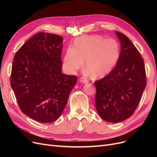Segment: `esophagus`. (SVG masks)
Returning <instances> with one entry per match:
<instances>
[{
	"instance_id": "esophagus-1",
	"label": "esophagus",
	"mask_w": 157,
	"mask_h": 157,
	"mask_svg": "<svg viewBox=\"0 0 157 157\" xmlns=\"http://www.w3.org/2000/svg\"><path fill=\"white\" fill-rule=\"evenodd\" d=\"M80 81L82 83H84V84L88 82V80H87L86 78H84V77H82V78H80Z\"/></svg>"
}]
</instances>
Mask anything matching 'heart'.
<instances>
[{"label":"heart","instance_id":"obj_1","mask_svg":"<svg viewBox=\"0 0 157 157\" xmlns=\"http://www.w3.org/2000/svg\"><path fill=\"white\" fill-rule=\"evenodd\" d=\"M120 58V46L113 39L99 35L84 36L75 40L74 47L70 46L64 56L65 67L75 73L86 67L95 78H103L115 67Z\"/></svg>","mask_w":157,"mask_h":157}]
</instances>
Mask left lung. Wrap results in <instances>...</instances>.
I'll return each mask as SVG.
<instances>
[{
    "label": "left lung",
    "mask_w": 157,
    "mask_h": 157,
    "mask_svg": "<svg viewBox=\"0 0 157 157\" xmlns=\"http://www.w3.org/2000/svg\"><path fill=\"white\" fill-rule=\"evenodd\" d=\"M121 42L120 58L105 77L94 82L95 105L104 121L111 123L129 118L136 109L146 86L144 61L128 38L116 31Z\"/></svg>",
    "instance_id": "1"
}]
</instances>
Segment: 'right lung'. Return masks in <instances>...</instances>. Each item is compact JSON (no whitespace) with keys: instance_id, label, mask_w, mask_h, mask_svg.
<instances>
[{"instance_id":"obj_1","label":"right lung","mask_w":157,"mask_h":157,"mask_svg":"<svg viewBox=\"0 0 157 157\" xmlns=\"http://www.w3.org/2000/svg\"><path fill=\"white\" fill-rule=\"evenodd\" d=\"M63 40L59 35L40 32L14 56L11 87L21 111L37 122L58 119L77 81L75 75L61 72Z\"/></svg>"}]
</instances>
